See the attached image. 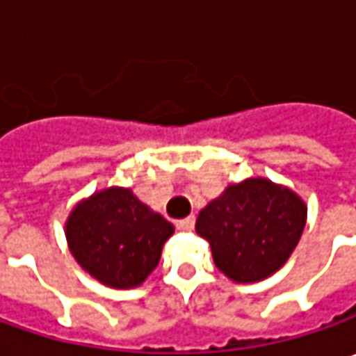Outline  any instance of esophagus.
I'll use <instances>...</instances> for the list:
<instances>
[{"instance_id":"34e87169","label":"esophagus","mask_w":356,"mask_h":356,"mask_svg":"<svg viewBox=\"0 0 356 356\" xmlns=\"http://www.w3.org/2000/svg\"><path fill=\"white\" fill-rule=\"evenodd\" d=\"M194 224H196V218H194V216H188L184 220H180L176 226H178V229H182V232H190V229L194 227Z\"/></svg>"}]
</instances>
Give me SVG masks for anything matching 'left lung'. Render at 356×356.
Here are the masks:
<instances>
[{"instance_id":"8db88e82","label":"left lung","mask_w":356,"mask_h":356,"mask_svg":"<svg viewBox=\"0 0 356 356\" xmlns=\"http://www.w3.org/2000/svg\"><path fill=\"white\" fill-rule=\"evenodd\" d=\"M307 220V206L285 186L248 178L227 186L196 220L210 241L216 267L236 283L275 273L293 253Z\"/></svg>"}]
</instances>
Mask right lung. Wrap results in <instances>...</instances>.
Listing matches in <instances>:
<instances>
[{
    "instance_id": "right-lung-1",
    "label": "right lung",
    "mask_w": 356,
    "mask_h": 356,
    "mask_svg": "<svg viewBox=\"0 0 356 356\" xmlns=\"http://www.w3.org/2000/svg\"><path fill=\"white\" fill-rule=\"evenodd\" d=\"M174 226L129 188H106L79 202L65 224L76 264L115 289L140 285L158 266Z\"/></svg>"
}]
</instances>
